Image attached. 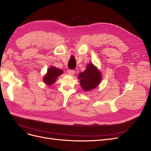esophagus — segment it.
Segmentation results:
<instances>
[{
  "instance_id": "esophagus-1",
  "label": "esophagus",
  "mask_w": 151,
  "mask_h": 151,
  "mask_svg": "<svg viewBox=\"0 0 151 151\" xmlns=\"http://www.w3.org/2000/svg\"><path fill=\"white\" fill-rule=\"evenodd\" d=\"M67 73L69 75H71V76H72V75H74V74H75V70H70V69H68V70H67Z\"/></svg>"
}]
</instances>
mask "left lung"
Returning a JSON list of instances; mask_svg holds the SVG:
<instances>
[{
  "label": "left lung",
  "instance_id": "1",
  "mask_svg": "<svg viewBox=\"0 0 151 151\" xmlns=\"http://www.w3.org/2000/svg\"><path fill=\"white\" fill-rule=\"evenodd\" d=\"M80 84L84 91H89L97 87L101 80V74L93 63H89L86 69L79 74Z\"/></svg>",
  "mask_w": 151,
  "mask_h": 151
}]
</instances>
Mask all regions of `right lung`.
I'll return each instance as SVG.
<instances>
[{
	"label": "right lung",
	"mask_w": 151,
	"mask_h": 151,
	"mask_svg": "<svg viewBox=\"0 0 151 151\" xmlns=\"http://www.w3.org/2000/svg\"><path fill=\"white\" fill-rule=\"evenodd\" d=\"M63 71L62 70L59 69L55 67H51L48 69L47 74L44 77L43 81L47 84L50 86L53 83H54L56 81V79L62 74Z\"/></svg>",
	"instance_id": "add662e5"
}]
</instances>
